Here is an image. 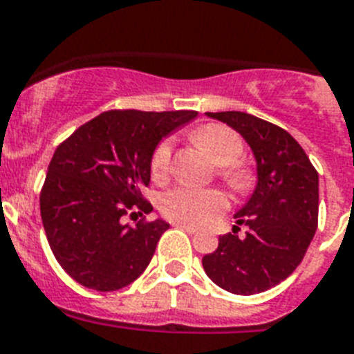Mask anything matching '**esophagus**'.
Returning a JSON list of instances; mask_svg holds the SVG:
<instances>
[{
	"instance_id": "1",
	"label": "esophagus",
	"mask_w": 354,
	"mask_h": 354,
	"mask_svg": "<svg viewBox=\"0 0 354 354\" xmlns=\"http://www.w3.org/2000/svg\"><path fill=\"white\" fill-rule=\"evenodd\" d=\"M172 225H174V227H178V229H183V231H185V232H189V234H196V232H198V229H196V227L189 225V223H183V222H174V223H172Z\"/></svg>"
}]
</instances>
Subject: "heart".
I'll list each match as a JSON object with an SVG mask.
<instances>
[{
	"label": "heart",
	"instance_id": "b5f03b06",
	"mask_svg": "<svg viewBox=\"0 0 354 354\" xmlns=\"http://www.w3.org/2000/svg\"><path fill=\"white\" fill-rule=\"evenodd\" d=\"M192 140L211 156L218 167V174L234 191H249L254 185V171L247 162L240 160L243 152V140L236 131L222 123H205L192 131ZM171 167V145L158 143L151 156V174L154 180L167 178ZM227 196L218 189L198 187H172L160 200V209L174 222L205 225L227 209Z\"/></svg>",
	"mask_w": 354,
	"mask_h": 354
}]
</instances>
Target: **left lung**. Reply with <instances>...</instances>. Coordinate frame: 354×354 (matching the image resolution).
I'll return each instance as SVG.
<instances>
[{
	"mask_svg": "<svg viewBox=\"0 0 354 354\" xmlns=\"http://www.w3.org/2000/svg\"><path fill=\"white\" fill-rule=\"evenodd\" d=\"M238 131L257 158L258 183L236 212L239 227L218 240L202 260L207 277L232 295H257L278 286L306 257L318 227V172L300 143L281 127L240 111L207 112Z\"/></svg>",
	"mask_w": 354,
	"mask_h": 354,
	"instance_id": "8db88e82",
	"label": "left lung"
}]
</instances>
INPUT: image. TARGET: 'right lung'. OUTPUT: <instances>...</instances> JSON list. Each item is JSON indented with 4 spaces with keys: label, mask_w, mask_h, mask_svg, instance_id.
Returning <instances> with one entry per match:
<instances>
[{
    "label": "right lung",
    "mask_w": 354,
    "mask_h": 354,
    "mask_svg": "<svg viewBox=\"0 0 354 354\" xmlns=\"http://www.w3.org/2000/svg\"><path fill=\"white\" fill-rule=\"evenodd\" d=\"M196 111H107L57 145L39 194L48 245L68 277L94 291H118L136 280L169 229L163 220L123 222L147 214L142 196L151 156L163 136Z\"/></svg>",
    "instance_id": "add662e5"
}]
</instances>
